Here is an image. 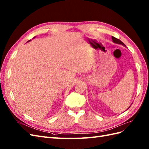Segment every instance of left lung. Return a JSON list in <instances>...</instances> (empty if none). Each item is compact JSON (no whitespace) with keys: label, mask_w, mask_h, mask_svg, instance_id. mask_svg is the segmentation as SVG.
I'll return each instance as SVG.
<instances>
[{"label":"left lung","mask_w":149,"mask_h":149,"mask_svg":"<svg viewBox=\"0 0 149 149\" xmlns=\"http://www.w3.org/2000/svg\"><path fill=\"white\" fill-rule=\"evenodd\" d=\"M112 39L113 42H115V43H117V44H122V45H123L125 46V45L124 43H123V42H122L121 40H120L118 39H117V38H116V37H114L112 36Z\"/></svg>","instance_id":"obj_1"}]
</instances>
